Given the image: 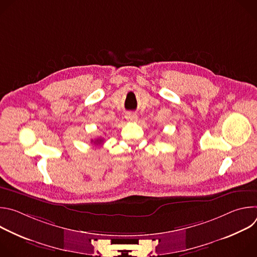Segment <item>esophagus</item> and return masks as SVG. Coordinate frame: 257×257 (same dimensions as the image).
Here are the masks:
<instances>
[{
  "label": "esophagus",
  "mask_w": 257,
  "mask_h": 257,
  "mask_svg": "<svg viewBox=\"0 0 257 257\" xmlns=\"http://www.w3.org/2000/svg\"><path fill=\"white\" fill-rule=\"evenodd\" d=\"M126 119H127L128 121H130V122H135V121H137L138 117H137V115H136V114L128 113V114L126 115Z\"/></svg>",
  "instance_id": "obj_1"
}]
</instances>
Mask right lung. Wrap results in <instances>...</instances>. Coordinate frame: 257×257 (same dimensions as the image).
<instances>
[{"mask_svg":"<svg viewBox=\"0 0 257 257\" xmlns=\"http://www.w3.org/2000/svg\"><path fill=\"white\" fill-rule=\"evenodd\" d=\"M91 141H93V143L96 144V145H98V144L100 145V144L103 143V138H100V137H99V138H96L95 140H91Z\"/></svg>","mask_w":257,"mask_h":257,"instance_id":"right-lung-1","label":"right lung"}]
</instances>
